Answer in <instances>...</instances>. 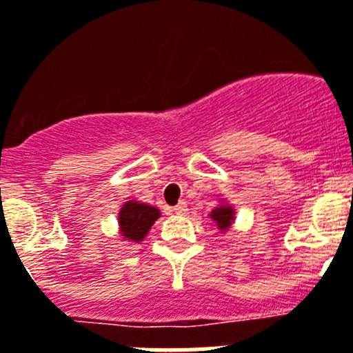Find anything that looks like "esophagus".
<instances>
[{
  "label": "esophagus",
  "mask_w": 353,
  "mask_h": 353,
  "mask_svg": "<svg viewBox=\"0 0 353 353\" xmlns=\"http://www.w3.org/2000/svg\"><path fill=\"white\" fill-rule=\"evenodd\" d=\"M186 211H188V208H186L185 202H179L177 206L172 208V213L177 214V216H183V214H186Z\"/></svg>",
  "instance_id": "esophagus-1"
}]
</instances>
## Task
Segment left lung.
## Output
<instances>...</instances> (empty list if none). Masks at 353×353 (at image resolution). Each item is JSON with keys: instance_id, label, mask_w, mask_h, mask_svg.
<instances>
[{"instance_id": "1", "label": "left lung", "mask_w": 353, "mask_h": 353, "mask_svg": "<svg viewBox=\"0 0 353 353\" xmlns=\"http://www.w3.org/2000/svg\"><path fill=\"white\" fill-rule=\"evenodd\" d=\"M210 219L213 220L216 229L223 234V232H228L229 229H231L232 222H234L236 219V210L229 204V202H225L222 199L219 206L210 211Z\"/></svg>"}]
</instances>
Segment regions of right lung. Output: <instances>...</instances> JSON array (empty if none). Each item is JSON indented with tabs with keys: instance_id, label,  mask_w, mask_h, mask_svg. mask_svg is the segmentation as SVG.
Segmentation results:
<instances>
[{
	"instance_id": "1",
	"label": "right lung",
	"mask_w": 353,
	"mask_h": 353,
	"mask_svg": "<svg viewBox=\"0 0 353 353\" xmlns=\"http://www.w3.org/2000/svg\"><path fill=\"white\" fill-rule=\"evenodd\" d=\"M161 216L158 208L140 201H128L119 211V234L122 241L128 243H142L149 234L156 220Z\"/></svg>"
}]
</instances>
